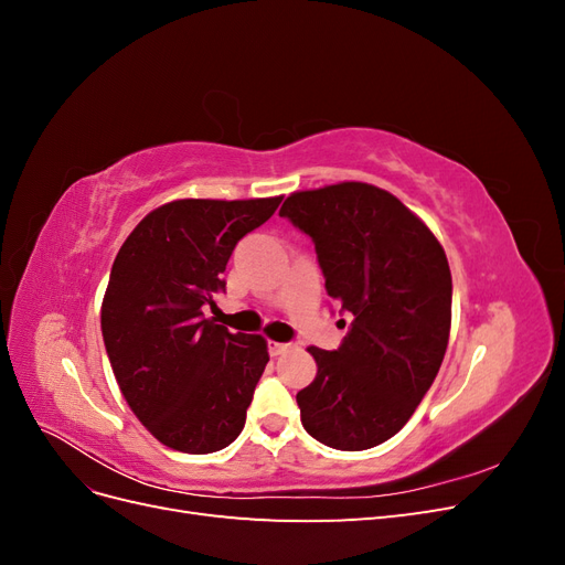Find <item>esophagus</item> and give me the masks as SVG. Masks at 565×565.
<instances>
[{"label": "esophagus", "instance_id": "esophagus-1", "mask_svg": "<svg viewBox=\"0 0 565 565\" xmlns=\"http://www.w3.org/2000/svg\"><path fill=\"white\" fill-rule=\"evenodd\" d=\"M289 349H292V344H280V341H270V344H268L270 355H282V353H287Z\"/></svg>", "mask_w": 565, "mask_h": 565}]
</instances>
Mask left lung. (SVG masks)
Returning <instances> with one entry per match:
<instances>
[{
	"instance_id": "1",
	"label": "left lung",
	"mask_w": 565,
	"mask_h": 565,
	"mask_svg": "<svg viewBox=\"0 0 565 565\" xmlns=\"http://www.w3.org/2000/svg\"><path fill=\"white\" fill-rule=\"evenodd\" d=\"M280 216L311 237L324 289L353 318L337 351L309 349L318 374L297 393L303 429L334 450L380 446L413 417L446 355V252L398 198L361 181L292 193Z\"/></svg>"
}]
</instances>
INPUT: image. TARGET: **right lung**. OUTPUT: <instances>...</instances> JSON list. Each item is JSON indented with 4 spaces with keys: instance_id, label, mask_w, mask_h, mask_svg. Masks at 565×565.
Wrapping results in <instances>:
<instances>
[{
    "instance_id": "obj_1",
    "label": "right lung",
    "mask_w": 565,
    "mask_h": 565,
    "mask_svg": "<svg viewBox=\"0 0 565 565\" xmlns=\"http://www.w3.org/2000/svg\"><path fill=\"white\" fill-rule=\"evenodd\" d=\"M282 198L174 200L152 210L119 247L100 306L115 380L167 448L207 455L241 436L268 363L262 334L204 318L226 292L231 254Z\"/></svg>"
}]
</instances>
